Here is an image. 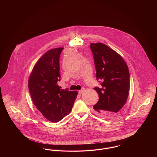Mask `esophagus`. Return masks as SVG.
I'll return each mask as SVG.
<instances>
[{
  "label": "esophagus",
  "instance_id": "34e87169",
  "mask_svg": "<svg viewBox=\"0 0 157 157\" xmlns=\"http://www.w3.org/2000/svg\"><path fill=\"white\" fill-rule=\"evenodd\" d=\"M85 89L84 88H82L81 90H79V94H81L83 93V92H85Z\"/></svg>",
  "mask_w": 157,
  "mask_h": 157
}]
</instances>
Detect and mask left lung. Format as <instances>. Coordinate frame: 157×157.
<instances>
[{"label": "left lung", "mask_w": 157, "mask_h": 157, "mask_svg": "<svg viewBox=\"0 0 157 157\" xmlns=\"http://www.w3.org/2000/svg\"><path fill=\"white\" fill-rule=\"evenodd\" d=\"M90 48L94 56L97 79L102 81L99 88H94L99 95V101L94 109L98 116L111 118L127 102L130 86L129 69L122 57L107 45L90 44Z\"/></svg>", "instance_id": "left-lung-1"}]
</instances>
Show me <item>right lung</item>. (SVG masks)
<instances>
[{"label":"right lung","mask_w":157,"mask_h":157,"mask_svg":"<svg viewBox=\"0 0 157 157\" xmlns=\"http://www.w3.org/2000/svg\"><path fill=\"white\" fill-rule=\"evenodd\" d=\"M63 48L47 51L35 65L28 81L33 104L46 119L58 122L72 110L77 91L61 89L59 57Z\"/></svg>","instance_id":"obj_1"}]
</instances>
